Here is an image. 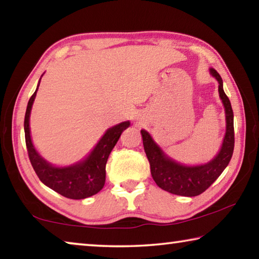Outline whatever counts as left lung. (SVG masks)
<instances>
[{
  "instance_id": "8db88e82",
  "label": "left lung",
  "mask_w": 259,
  "mask_h": 259,
  "mask_svg": "<svg viewBox=\"0 0 259 259\" xmlns=\"http://www.w3.org/2000/svg\"><path fill=\"white\" fill-rule=\"evenodd\" d=\"M210 74L218 81L219 97L225 108L226 133L221 151L208 163L200 165H184L165 155L146 130H142L143 145L150 162L152 177L162 190L182 196H196L203 193L221 176L229 165L234 150L233 109L223 89V80L216 69L210 68Z\"/></svg>"
}]
</instances>
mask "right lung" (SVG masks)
Here are the masks:
<instances>
[{
    "label": "right lung",
    "instance_id": "obj_1",
    "mask_svg": "<svg viewBox=\"0 0 259 259\" xmlns=\"http://www.w3.org/2000/svg\"><path fill=\"white\" fill-rule=\"evenodd\" d=\"M38 85L40 82L35 93L28 100L24 121L26 147L35 172L45 185L65 198L81 200L97 194L105 185L108 156L121 134L130 125V122H121L109 128L84 160L68 166H55L38 154L30 138L29 116Z\"/></svg>",
    "mask_w": 259,
    "mask_h": 259
}]
</instances>
